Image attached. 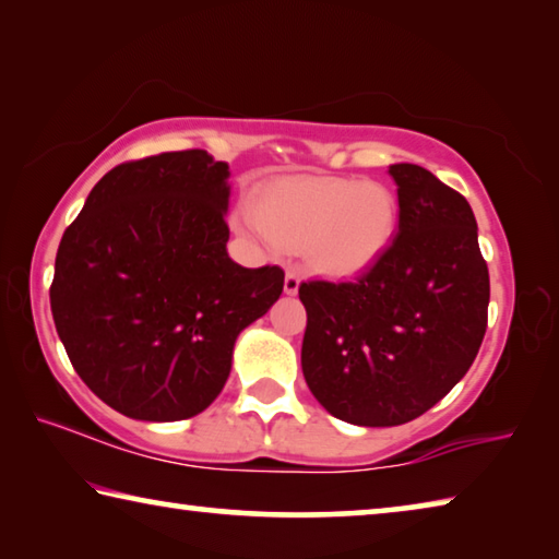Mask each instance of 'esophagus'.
<instances>
[{"mask_svg":"<svg viewBox=\"0 0 559 559\" xmlns=\"http://www.w3.org/2000/svg\"><path fill=\"white\" fill-rule=\"evenodd\" d=\"M298 288H300V273H298L296 269L286 271V281H283V290H286L288 296H296Z\"/></svg>","mask_w":559,"mask_h":559,"instance_id":"1","label":"esophagus"}]
</instances>
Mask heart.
<instances>
[{"label":"heart","instance_id":"obj_1","mask_svg":"<svg viewBox=\"0 0 559 559\" xmlns=\"http://www.w3.org/2000/svg\"><path fill=\"white\" fill-rule=\"evenodd\" d=\"M396 229L392 192L340 177H286L263 187L239 231L302 253L318 273L353 276L382 257Z\"/></svg>","mask_w":559,"mask_h":559}]
</instances>
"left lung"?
<instances>
[{"label":"left lung","mask_w":559,"mask_h":559,"mask_svg":"<svg viewBox=\"0 0 559 559\" xmlns=\"http://www.w3.org/2000/svg\"><path fill=\"white\" fill-rule=\"evenodd\" d=\"M394 241L355 281L300 283L302 377L357 427H400L468 372L488 323L490 281L466 197L419 165H390Z\"/></svg>","instance_id":"1"}]
</instances>
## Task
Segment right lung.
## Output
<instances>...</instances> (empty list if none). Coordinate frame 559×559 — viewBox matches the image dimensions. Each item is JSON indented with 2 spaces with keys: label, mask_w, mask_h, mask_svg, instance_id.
<instances>
[{
  "label": "right lung",
  "mask_w": 559,
  "mask_h": 559,
  "mask_svg": "<svg viewBox=\"0 0 559 559\" xmlns=\"http://www.w3.org/2000/svg\"><path fill=\"white\" fill-rule=\"evenodd\" d=\"M229 165L206 150L122 163L63 231L51 313L73 370L112 409L143 421L204 412L234 343L269 313L283 269L226 253Z\"/></svg>",
  "instance_id": "obj_1"
}]
</instances>
